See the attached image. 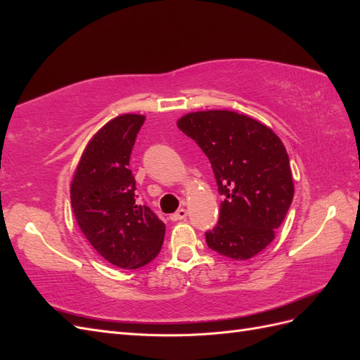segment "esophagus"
Listing matches in <instances>:
<instances>
[{"label": "esophagus", "instance_id": "34e87169", "mask_svg": "<svg viewBox=\"0 0 360 360\" xmlns=\"http://www.w3.org/2000/svg\"><path fill=\"white\" fill-rule=\"evenodd\" d=\"M186 216H188V212H186V209H179L176 213L171 214V221L177 222V221H181V219H184V217H186Z\"/></svg>", "mask_w": 360, "mask_h": 360}]
</instances>
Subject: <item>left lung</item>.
Masks as SVG:
<instances>
[{
    "instance_id": "left-lung-1",
    "label": "left lung",
    "mask_w": 360,
    "mask_h": 360,
    "mask_svg": "<svg viewBox=\"0 0 360 360\" xmlns=\"http://www.w3.org/2000/svg\"><path fill=\"white\" fill-rule=\"evenodd\" d=\"M177 126L209 158L224 197L207 245L231 259L252 258L274 240L292 201L284 144L263 123L226 110L189 112Z\"/></svg>"
}]
</instances>
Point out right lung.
<instances>
[{"label": "right lung", "instance_id": "add662e5", "mask_svg": "<svg viewBox=\"0 0 360 360\" xmlns=\"http://www.w3.org/2000/svg\"><path fill=\"white\" fill-rule=\"evenodd\" d=\"M146 117L123 114L108 122L86 144L70 184L75 219L108 263L138 269L160 252L165 224L136 202L130 155Z\"/></svg>", "mask_w": 360, "mask_h": 360}]
</instances>
